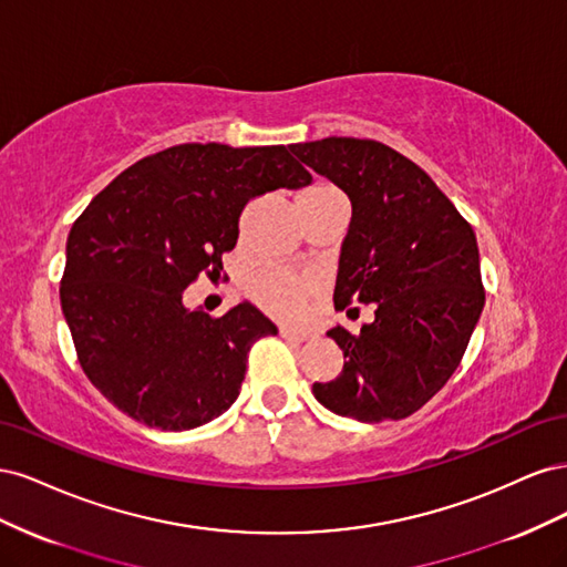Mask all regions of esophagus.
<instances>
[{
  "mask_svg": "<svg viewBox=\"0 0 567 567\" xmlns=\"http://www.w3.org/2000/svg\"><path fill=\"white\" fill-rule=\"evenodd\" d=\"M279 333H281V338H286V340H296V342H305L307 338H310V333L296 331V329H288V326H281Z\"/></svg>",
  "mask_w": 567,
  "mask_h": 567,
  "instance_id": "obj_1",
  "label": "esophagus"
}]
</instances>
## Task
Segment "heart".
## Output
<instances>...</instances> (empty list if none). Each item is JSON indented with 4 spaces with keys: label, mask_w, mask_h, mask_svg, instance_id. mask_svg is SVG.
Instances as JSON below:
<instances>
[{
    "label": "heart",
    "mask_w": 567,
    "mask_h": 567,
    "mask_svg": "<svg viewBox=\"0 0 567 567\" xmlns=\"http://www.w3.org/2000/svg\"><path fill=\"white\" fill-rule=\"evenodd\" d=\"M338 194L331 186H312L300 198H317ZM319 290V284L310 274L290 271L281 267H267L255 271L246 284L248 300L274 319L298 321L310 310V300Z\"/></svg>",
    "instance_id": "heart-1"
}]
</instances>
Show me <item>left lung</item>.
<instances>
[{"mask_svg": "<svg viewBox=\"0 0 567 567\" xmlns=\"http://www.w3.org/2000/svg\"><path fill=\"white\" fill-rule=\"evenodd\" d=\"M288 148L352 203L336 310L375 305L357 336L326 333L346 364L312 385L315 398L362 423L406 419L452 379L483 315L475 231L416 163L381 142L326 136Z\"/></svg>", "mask_w": 567, "mask_h": 567, "instance_id": "left-lung-1", "label": "left lung"}]
</instances>
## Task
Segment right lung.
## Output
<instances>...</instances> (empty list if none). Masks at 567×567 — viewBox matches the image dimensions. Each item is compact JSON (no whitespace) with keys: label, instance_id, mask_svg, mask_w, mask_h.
I'll use <instances>...</instances> for the list:
<instances>
[{"label":"right lung","instance_id":"add662e5","mask_svg":"<svg viewBox=\"0 0 567 567\" xmlns=\"http://www.w3.org/2000/svg\"><path fill=\"white\" fill-rule=\"evenodd\" d=\"M312 175L288 146L179 144L120 173L75 219L61 310L82 371L123 414L192 431L236 402L255 340L277 333L250 302L188 310L198 274L219 277L250 198Z\"/></svg>","mask_w":567,"mask_h":567}]
</instances>
